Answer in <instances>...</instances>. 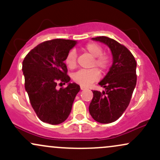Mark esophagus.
<instances>
[{
  "label": "esophagus",
  "mask_w": 160,
  "mask_h": 160,
  "mask_svg": "<svg viewBox=\"0 0 160 160\" xmlns=\"http://www.w3.org/2000/svg\"><path fill=\"white\" fill-rule=\"evenodd\" d=\"M86 89V87H84L83 86H80V89H81V90H83V89Z\"/></svg>",
  "instance_id": "esophagus-1"
}]
</instances>
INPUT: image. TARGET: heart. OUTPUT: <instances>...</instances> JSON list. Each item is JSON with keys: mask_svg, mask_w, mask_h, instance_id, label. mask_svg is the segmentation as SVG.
<instances>
[{"mask_svg": "<svg viewBox=\"0 0 160 160\" xmlns=\"http://www.w3.org/2000/svg\"><path fill=\"white\" fill-rule=\"evenodd\" d=\"M83 50L93 57L91 67H97L102 72L109 69L112 58L109 53L103 52V47L99 43L89 42L83 47ZM77 52L74 49H71L65 57V64L69 68L74 69L77 66ZM100 74L95 68L88 70H80L73 74V80L80 85L87 86L99 79Z\"/></svg>", "mask_w": 160, "mask_h": 160, "instance_id": "b5f03b06", "label": "heart"}]
</instances>
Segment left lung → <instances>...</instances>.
I'll use <instances>...</instances> for the list:
<instances>
[{
	"mask_svg": "<svg viewBox=\"0 0 160 160\" xmlns=\"http://www.w3.org/2000/svg\"><path fill=\"white\" fill-rule=\"evenodd\" d=\"M92 40L105 43L113 55V65L99 82L105 88L102 92L93 90L89 111L93 119L101 123H111L118 120L127 108L136 86V61L124 45L105 36Z\"/></svg>",
	"mask_w": 160,
	"mask_h": 160,
	"instance_id": "1",
	"label": "left lung"
}]
</instances>
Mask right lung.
Masks as SVG:
<instances>
[{"instance_id":"1","label":"right lung","mask_w":160,"mask_h":160,"mask_svg":"<svg viewBox=\"0 0 160 160\" xmlns=\"http://www.w3.org/2000/svg\"><path fill=\"white\" fill-rule=\"evenodd\" d=\"M75 40L53 39L43 42L24 58L25 88L37 116L43 122L57 125L68 117L76 95L80 90L77 83L57 89L71 80L65 62Z\"/></svg>"}]
</instances>
